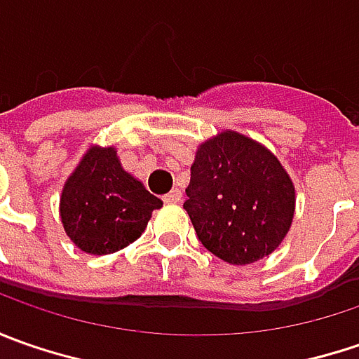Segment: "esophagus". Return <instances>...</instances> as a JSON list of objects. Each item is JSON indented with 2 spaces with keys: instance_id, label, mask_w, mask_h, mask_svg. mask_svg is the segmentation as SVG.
<instances>
[{
  "instance_id": "obj_1",
  "label": "esophagus",
  "mask_w": 359,
  "mask_h": 359,
  "mask_svg": "<svg viewBox=\"0 0 359 359\" xmlns=\"http://www.w3.org/2000/svg\"><path fill=\"white\" fill-rule=\"evenodd\" d=\"M163 201H165V203H180V201H182V191L175 187V189H172L170 194H165V196H163Z\"/></svg>"
}]
</instances>
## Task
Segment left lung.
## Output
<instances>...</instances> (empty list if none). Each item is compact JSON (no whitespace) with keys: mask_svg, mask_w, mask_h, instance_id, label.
<instances>
[{"mask_svg":"<svg viewBox=\"0 0 359 359\" xmlns=\"http://www.w3.org/2000/svg\"><path fill=\"white\" fill-rule=\"evenodd\" d=\"M186 194L198 240L233 266L271 254L294 219L296 189L282 163L236 131L198 147Z\"/></svg>","mask_w":359,"mask_h":359,"instance_id":"obj_1","label":"left lung"}]
</instances>
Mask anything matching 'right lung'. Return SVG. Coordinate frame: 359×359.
Masks as SVG:
<instances>
[{"label":"right lung","instance_id":"1","mask_svg":"<svg viewBox=\"0 0 359 359\" xmlns=\"http://www.w3.org/2000/svg\"><path fill=\"white\" fill-rule=\"evenodd\" d=\"M159 208L161 200L121 168L114 147H91L63 186L60 214L81 252L105 255L137 240Z\"/></svg>","mask_w":359,"mask_h":359}]
</instances>
